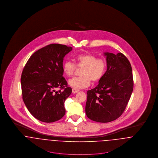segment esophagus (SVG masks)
I'll return each instance as SVG.
<instances>
[{
  "label": "esophagus",
  "mask_w": 158,
  "mask_h": 158,
  "mask_svg": "<svg viewBox=\"0 0 158 158\" xmlns=\"http://www.w3.org/2000/svg\"><path fill=\"white\" fill-rule=\"evenodd\" d=\"M78 92H79V90L75 89H72V93H73V94H76V93H77Z\"/></svg>",
  "instance_id": "obj_1"
}]
</instances>
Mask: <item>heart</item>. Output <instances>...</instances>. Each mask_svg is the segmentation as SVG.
Here are the masks:
<instances>
[{
  "label": "heart",
  "mask_w": 158,
  "mask_h": 158,
  "mask_svg": "<svg viewBox=\"0 0 158 158\" xmlns=\"http://www.w3.org/2000/svg\"><path fill=\"white\" fill-rule=\"evenodd\" d=\"M75 65L81 68V76L69 80L68 85L73 89H80L89 86L90 80L93 82L99 81L104 75L106 63L105 61L89 53L80 54L74 58ZM76 69V66L70 61H66L63 65V71L66 76L72 77Z\"/></svg>",
  "instance_id": "heart-1"
}]
</instances>
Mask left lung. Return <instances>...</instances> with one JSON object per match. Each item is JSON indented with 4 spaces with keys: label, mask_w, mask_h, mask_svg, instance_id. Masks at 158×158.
Returning <instances> with one entry per match:
<instances>
[{
    "label": "left lung",
    "mask_w": 158,
    "mask_h": 158,
    "mask_svg": "<svg viewBox=\"0 0 158 158\" xmlns=\"http://www.w3.org/2000/svg\"><path fill=\"white\" fill-rule=\"evenodd\" d=\"M107 70L98 85L88 90L85 111L90 120L107 123L125 111L133 90L132 68L122 53L104 52Z\"/></svg>",
    "instance_id": "1"
}]
</instances>
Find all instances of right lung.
Listing matches in <instances>:
<instances>
[{"instance_id": "obj_1", "label": "right lung", "mask_w": 158, "mask_h": 158, "mask_svg": "<svg viewBox=\"0 0 158 158\" xmlns=\"http://www.w3.org/2000/svg\"><path fill=\"white\" fill-rule=\"evenodd\" d=\"M72 50L59 44L47 45L35 52L23 68L21 78L23 101L30 114L41 122H56L66 113L64 102L72 89L67 87L63 77V63ZM58 87L64 90L56 91Z\"/></svg>"}]
</instances>
